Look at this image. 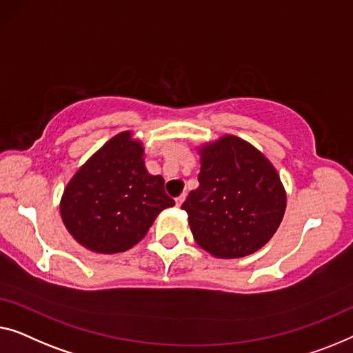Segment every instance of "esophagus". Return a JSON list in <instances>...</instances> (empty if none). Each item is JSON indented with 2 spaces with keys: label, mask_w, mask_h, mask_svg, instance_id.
Listing matches in <instances>:
<instances>
[{
  "label": "esophagus",
  "mask_w": 353,
  "mask_h": 353,
  "mask_svg": "<svg viewBox=\"0 0 353 353\" xmlns=\"http://www.w3.org/2000/svg\"><path fill=\"white\" fill-rule=\"evenodd\" d=\"M183 201H185V193H182L181 196H177V198H176V205H177V206H181Z\"/></svg>",
  "instance_id": "esophagus-1"
}]
</instances>
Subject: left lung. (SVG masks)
Segmentation results:
<instances>
[{"instance_id": "left-lung-1", "label": "left lung", "mask_w": 353, "mask_h": 353, "mask_svg": "<svg viewBox=\"0 0 353 353\" xmlns=\"http://www.w3.org/2000/svg\"><path fill=\"white\" fill-rule=\"evenodd\" d=\"M198 155L200 187L182 205L195 241L219 259H238L261 250L286 210V190L275 166L232 134L201 143Z\"/></svg>"}]
</instances>
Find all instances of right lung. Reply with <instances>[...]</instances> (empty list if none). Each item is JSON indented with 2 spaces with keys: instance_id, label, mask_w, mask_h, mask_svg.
Wrapping results in <instances>:
<instances>
[{
  "instance_id": "right-lung-1",
  "label": "right lung",
  "mask_w": 353,
  "mask_h": 353,
  "mask_svg": "<svg viewBox=\"0 0 353 353\" xmlns=\"http://www.w3.org/2000/svg\"><path fill=\"white\" fill-rule=\"evenodd\" d=\"M132 131L113 136L78 168L61 198V217L79 245L99 254L128 251L174 200L152 176Z\"/></svg>"
}]
</instances>
